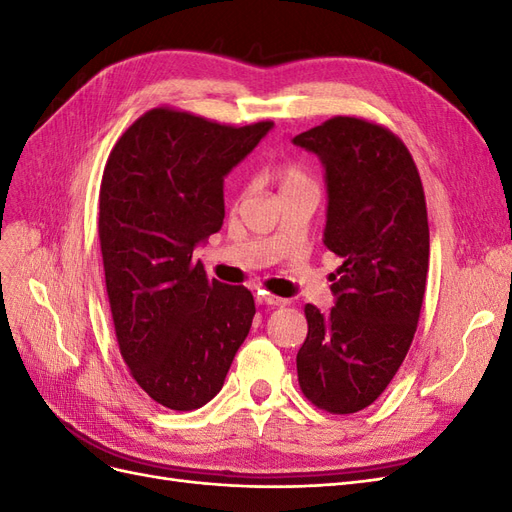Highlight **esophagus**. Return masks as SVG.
Listing matches in <instances>:
<instances>
[{"mask_svg":"<svg viewBox=\"0 0 512 512\" xmlns=\"http://www.w3.org/2000/svg\"><path fill=\"white\" fill-rule=\"evenodd\" d=\"M256 301H258V305H271V307H282V305H286V299L273 297V294H265V292H258V294H256Z\"/></svg>","mask_w":512,"mask_h":512,"instance_id":"obj_1","label":"esophagus"}]
</instances>
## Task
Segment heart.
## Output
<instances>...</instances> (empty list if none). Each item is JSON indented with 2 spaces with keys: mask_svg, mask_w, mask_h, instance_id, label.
Instances as JSON below:
<instances>
[{
  "mask_svg": "<svg viewBox=\"0 0 512 512\" xmlns=\"http://www.w3.org/2000/svg\"><path fill=\"white\" fill-rule=\"evenodd\" d=\"M273 177H275L277 185H280L282 192L292 190V188H299V185L309 183V175L305 173V170L299 164H292V162L277 166Z\"/></svg>",
  "mask_w": 512,
  "mask_h": 512,
  "instance_id": "obj_1",
  "label": "heart"
}]
</instances>
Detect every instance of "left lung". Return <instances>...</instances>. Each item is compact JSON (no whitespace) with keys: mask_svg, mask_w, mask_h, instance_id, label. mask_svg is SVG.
I'll return each instance as SVG.
<instances>
[{"mask_svg":"<svg viewBox=\"0 0 512 512\" xmlns=\"http://www.w3.org/2000/svg\"><path fill=\"white\" fill-rule=\"evenodd\" d=\"M292 143L324 166V245L342 258L335 307L305 305L299 384L314 406L352 414L382 395L416 333L429 269L425 192L408 147L378 123L333 117Z\"/></svg>","mask_w":512,"mask_h":512,"instance_id":"obj_1","label":"left lung"}]
</instances>
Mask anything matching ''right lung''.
Listing matches in <instances>:
<instances>
[{
    "label": "right lung",
    "mask_w": 512,
    "mask_h": 512,
    "mask_svg": "<svg viewBox=\"0 0 512 512\" xmlns=\"http://www.w3.org/2000/svg\"><path fill=\"white\" fill-rule=\"evenodd\" d=\"M271 128L151 108L104 166L98 232L117 344L164 408L188 412L218 395L250 333L252 292L209 280L192 254L222 228L224 177Z\"/></svg>",
    "instance_id": "obj_1"
}]
</instances>
